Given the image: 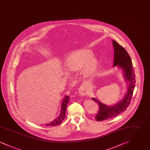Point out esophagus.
I'll list each match as a JSON object with an SVG mask.
<instances>
[{
	"instance_id": "obj_1",
	"label": "esophagus",
	"mask_w": 150,
	"mask_h": 150,
	"mask_svg": "<svg viewBox=\"0 0 150 150\" xmlns=\"http://www.w3.org/2000/svg\"><path fill=\"white\" fill-rule=\"evenodd\" d=\"M79 94L82 96H85L86 94H87L86 92V88L84 86H80L79 88Z\"/></svg>"
}]
</instances>
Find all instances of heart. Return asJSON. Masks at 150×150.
Returning a JSON list of instances; mask_svg holds the SVG:
<instances>
[{"label":"heart","instance_id":"heart-1","mask_svg":"<svg viewBox=\"0 0 150 150\" xmlns=\"http://www.w3.org/2000/svg\"><path fill=\"white\" fill-rule=\"evenodd\" d=\"M93 56V52L89 49L76 50L66 58V66L71 71H78L82 69L83 76L91 78L94 75L98 67V61Z\"/></svg>","mask_w":150,"mask_h":150}]
</instances>
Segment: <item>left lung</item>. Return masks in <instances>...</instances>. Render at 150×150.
Returning a JSON list of instances; mask_svg holds the SVG:
<instances>
[{"mask_svg":"<svg viewBox=\"0 0 150 150\" xmlns=\"http://www.w3.org/2000/svg\"><path fill=\"white\" fill-rule=\"evenodd\" d=\"M112 42L114 50L112 66L113 67H118L122 70L124 78L127 83V88L122 100L113 105H107L101 102L98 99L92 98V100L98 103L100 108L98 114L95 117V119L98 121L112 118L126 110L130 104L136 84L135 74L131 58L128 52L116 41L112 40Z\"/></svg>","mask_w":150,"mask_h":150,"instance_id":"obj_1","label":"left lung"}]
</instances>
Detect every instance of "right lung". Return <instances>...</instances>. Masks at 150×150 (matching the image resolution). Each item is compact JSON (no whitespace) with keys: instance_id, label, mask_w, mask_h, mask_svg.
I'll return each instance as SVG.
<instances>
[{"instance_id":"right-lung-1","label":"right lung","mask_w":150,"mask_h":150,"mask_svg":"<svg viewBox=\"0 0 150 150\" xmlns=\"http://www.w3.org/2000/svg\"><path fill=\"white\" fill-rule=\"evenodd\" d=\"M70 96L67 95L64 96L63 100H62L61 105V110H60V113L59 115L57 116V117L53 120V121H51L49 123L46 124L45 125V126H56L59 125L62 122L63 120L65 118V114H66V108H67V103L69 102L70 100Z\"/></svg>"}]
</instances>
